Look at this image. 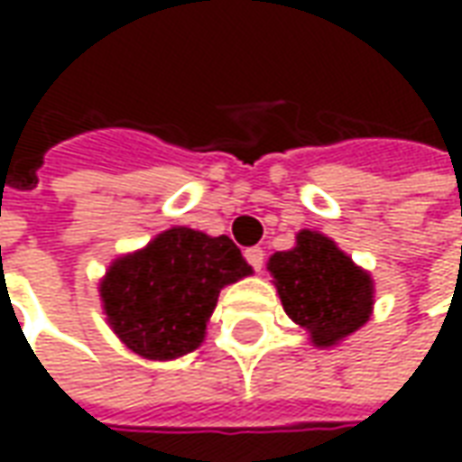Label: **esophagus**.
<instances>
[{
    "label": "esophagus",
    "instance_id": "1",
    "mask_svg": "<svg viewBox=\"0 0 462 462\" xmlns=\"http://www.w3.org/2000/svg\"><path fill=\"white\" fill-rule=\"evenodd\" d=\"M245 257L252 264V270H262V264H264V252H262V247H250V250L245 252Z\"/></svg>",
    "mask_w": 462,
    "mask_h": 462
}]
</instances>
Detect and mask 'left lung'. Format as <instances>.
I'll use <instances>...</instances> for the list:
<instances>
[{"label": "left lung", "mask_w": 462, "mask_h": 462, "mask_svg": "<svg viewBox=\"0 0 462 462\" xmlns=\"http://www.w3.org/2000/svg\"><path fill=\"white\" fill-rule=\"evenodd\" d=\"M267 270L287 317L310 334L311 346H337L374 314L371 274L321 232H297L294 247L274 252Z\"/></svg>", "instance_id": "left-lung-1"}]
</instances>
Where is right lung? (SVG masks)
Here are the masks:
<instances>
[{"label":"right lung","instance_id":"add662e5","mask_svg":"<svg viewBox=\"0 0 462 462\" xmlns=\"http://www.w3.org/2000/svg\"><path fill=\"white\" fill-rule=\"evenodd\" d=\"M250 274L227 235L171 227L141 250L116 257L98 294L108 327L133 354L172 361L205 341L220 290Z\"/></svg>","mask_w":462,"mask_h":462}]
</instances>
